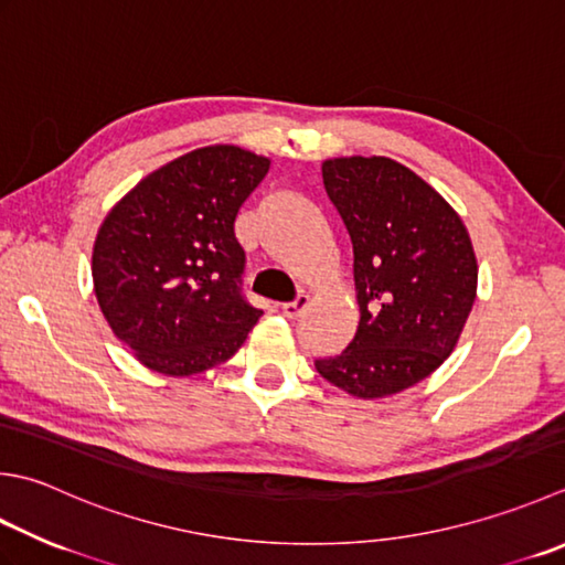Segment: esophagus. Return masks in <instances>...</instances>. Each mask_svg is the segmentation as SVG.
Instances as JSON below:
<instances>
[{"label":"esophagus","mask_w":565,"mask_h":565,"mask_svg":"<svg viewBox=\"0 0 565 565\" xmlns=\"http://www.w3.org/2000/svg\"><path fill=\"white\" fill-rule=\"evenodd\" d=\"M306 306H308V296L306 294H298L294 301H289V303H281V313L286 316V318H298L301 316L303 311H306Z\"/></svg>","instance_id":"1"}]
</instances>
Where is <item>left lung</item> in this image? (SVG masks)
<instances>
[{
  "label": "left lung",
  "mask_w": 565,
  "mask_h": 565,
  "mask_svg": "<svg viewBox=\"0 0 565 565\" xmlns=\"http://www.w3.org/2000/svg\"><path fill=\"white\" fill-rule=\"evenodd\" d=\"M323 185L352 242L360 326L320 377L360 399L426 380L472 311L478 262L456 210L386 157L328 159Z\"/></svg>",
  "instance_id": "left-lung-1"
}]
</instances>
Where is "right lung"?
I'll return each instance as SVG.
<instances>
[{
    "mask_svg": "<svg viewBox=\"0 0 565 565\" xmlns=\"http://www.w3.org/2000/svg\"><path fill=\"white\" fill-rule=\"evenodd\" d=\"M269 159L205 147L161 166L109 210L93 249L97 303L149 370L188 377L230 360L262 311L242 294V203Z\"/></svg>",
    "mask_w": 565,
    "mask_h": 565,
    "instance_id": "add662e5",
    "label": "right lung"
}]
</instances>
